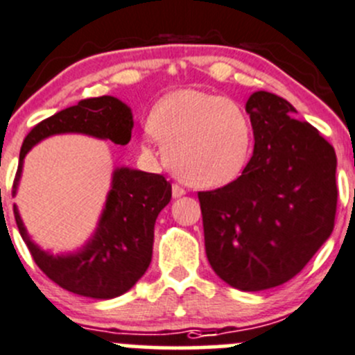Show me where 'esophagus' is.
<instances>
[{
    "instance_id": "1",
    "label": "esophagus",
    "mask_w": 355,
    "mask_h": 355,
    "mask_svg": "<svg viewBox=\"0 0 355 355\" xmlns=\"http://www.w3.org/2000/svg\"><path fill=\"white\" fill-rule=\"evenodd\" d=\"M184 194H185V189L184 187H180V185H178V184L171 185V196H173L175 199L182 198V196H184Z\"/></svg>"
}]
</instances>
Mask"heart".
Masks as SVG:
<instances>
[{"instance_id": "obj_1", "label": "heart", "mask_w": 355, "mask_h": 355, "mask_svg": "<svg viewBox=\"0 0 355 355\" xmlns=\"http://www.w3.org/2000/svg\"><path fill=\"white\" fill-rule=\"evenodd\" d=\"M148 130L175 173L196 187L234 180L245 166L252 142V127L241 105L198 89H180L159 99Z\"/></svg>"}]
</instances>
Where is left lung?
<instances>
[{
  "label": "left lung",
  "mask_w": 355,
  "mask_h": 355,
  "mask_svg": "<svg viewBox=\"0 0 355 355\" xmlns=\"http://www.w3.org/2000/svg\"><path fill=\"white\" fill-rule=\"evenodd\" d=\"M254 153L237 180L199 192L204 245L214 273L257 292L295 277L333 232L335 149L287 99L266 91L245 103Z\"/></svg>",
  "instance_id": "8db88e82"
}]
</instances>
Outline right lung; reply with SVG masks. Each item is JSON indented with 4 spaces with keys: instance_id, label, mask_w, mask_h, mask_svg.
Segmentation results:
<instances>
[{
    "instance_id": "1",
    "label": "right lung",
    "mask_w": 355,
    "mask_h": 355,
    "mask_svg": "<svg viewBox=\"0 0 355 355\" xmlns=\"http://www.w3.org/2000/svg\"><path fill=\"white\" fill-rule=\"evenodd\" d=\"M134 128L132 110L113 96L82 99L35 125L20 149L13 194L22 177L24 157L37 142L58 134H84L128 144ZM171 185L163 175L128 166L116 168L96 232L75 252L42 250L27 234L19 207L13 206L17 227L42 273L62 288L91 299H113L128 292L146 273L153 257L155 223L170 202Z\"/></svg>"
}]
</instances>
